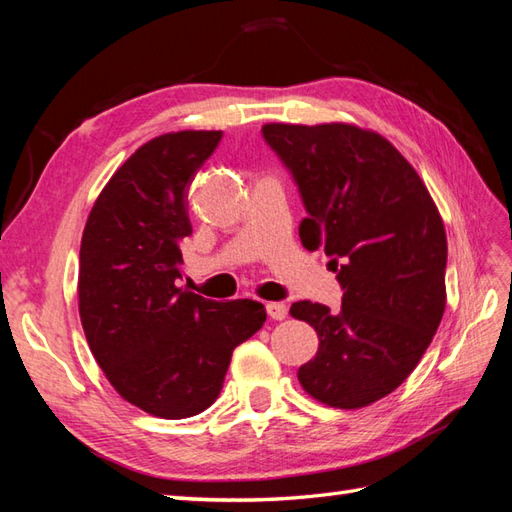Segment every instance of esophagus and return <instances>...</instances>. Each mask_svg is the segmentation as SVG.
Masks as SVG:
<instances>
[{
	"mask_svg": "<svg viewBox=\"0 0 512 512\" xmlns=\"http://www.w3.org/2000/svg\"><path fill=\"white\" fill-rule=\"evenodd\" d=\"M267 313H269L271 320H285V317H287V304L267 302Z\"/></svg>",
	"mask_w": 512,
	"mask_h": 512,
	"instance_id": "1",
	"label": "esophagus"
}]
</instances>
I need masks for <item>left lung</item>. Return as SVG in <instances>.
Returning a JSON list of instances; mask_svg holds the SVG:
<instances>
[{
    "instance_id": "left-lung-1",
    "label": "left lung",
    "mask_w": 512,
    "mask_h": 512,
    "mask_svg": "<svg viewBox=\"0 0 512 512\" xmlns=\"http://www.w3.org/2000/svg\"><path fill=\"white\" fill-rule=\"evenodd\" d=\"M304 203L300 241L324 247L342 309L293 302L320 348L298 370L313 399L357 410L410 377L445 313L447 234L412 164L355 124H265Z\"/></svg>"
}]
</instances>
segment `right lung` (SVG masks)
Wrapping results in <instances>:
<instances>
[{"label": "right lung", "mask_w": 512, "mask_h": 512, "mask_svg": "<svg viewBox=\"0 0 512 512\" xmlns=\"http://www.w3.org/2000/svg\"><path fill=\"white\" fill-rule=\"evenodd\" d=\"M221 131H179L140 146L100 192L83 232L78 311L98 366L124 401L160 418L206 410L238 344L267 320L256 300L179 289L192 234L188 186Z\"/></svg>", "instance_id": "obj_1"}]
</instances>
